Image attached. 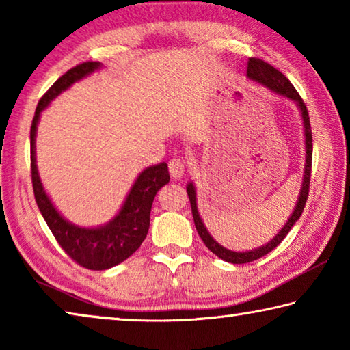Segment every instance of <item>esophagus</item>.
Here are the masks:
<instances>
[{
  "label": "esophagus",
  "instance_id": "esophagus-1",
  "mask_svg": "<svg viewBox=\"0 0 350 350\" xmlns=\"http://www.w3.org/2000/svg\"><path fill=\"white\" fill-rule=\"evenodd\" d=\"M168 170L173 179H179V177H182L183 173H185V163H183L182 159L174 157L168 162Z\"/></svg>",
  "mask_w": 350,
  "mask_h": 350
}]
</instances>
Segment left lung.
<instances>
[{"label": "left lung", "instance_id": "obj_1", "mask_svg": "<svg viewBox=\"0 0 350 350\" xmlns=\"http://www.w3.org/2000/svg\"><path fill=\"white\" fill-rule=\"evenodd\" d=\"M247 75L248 79H252L254 81L260 83V85L267 86L269 90L275 91L276 94H281L284 97H288L290 100L298 103L301 114H303V123H304V134H306V171H304V179H303V188H301L298 202H296L295 210L292 213V216L288 217L287 224L284 225L282 230L278 233L273 239H271L267 245H262L259 248H254L252 252H232L224 248L222 245H219L217 242L211 238V234L206 232L205 225L202 224V219L199 217V211H198V205H196V189H194L193 183H188L187 187V193L189 198V204H191V213H193V219H194V225H196V230L200 236V239L204 241V244L208 247V250L216 254L224 260L232 264H245V262H252V260H256L259 258L265 256V254L270 253L275 247H278L282 242V239L286 238L287 233L292 230L295 222L298 221L303 215V210L307 202V198H309V187H310V173H312V128H310V118H309V112H307V106L303 102V98L298 94V91L295 90L292 83L288 81V79L282 72H280L276 68L271 66V64L265 63L260 58H248L247 63Z\"/></svg>", "mask_w": 350, "mask_h": 350}]
</instances>
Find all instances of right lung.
<instances>
[{"instance_id": "add662e5", "label": "right lung", "mask_w": 350, "mask_h": 350, "mask_svg": "<svg viewBox=\"0 0 350 350\" xmlns=\"http://www.w3.org/2000/svg\"><path fill=\"white\" fill-rule=\"evenodd\" d=\"M98 68V62H85L63 74L40 98L31 126V174L35 200L47 227L51 228L64 253L81 267L90 270L114 267L137 250L150 228L152 200L159 189L170 182L167 163H159L144 170L134 182L118 215L109 224L98 228H80L64 221L47 198L35 163V134H37L40 112L58 94L66 91L72 83L90 75Z\"/></svg>"}]
</instances>
